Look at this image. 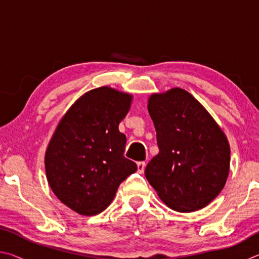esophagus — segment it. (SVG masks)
<instances>
[{
    "instance_id": "esophagus-1",
    "label": "esophagus",
    "mask_w": 259,
    "mask_h": 259,
    "mask_svg": "<svg viewBox=\"0 0 259 259\" xmlns=\"http://www.w3.org/2000/svg\"><path fill=\"white\" fill-rule=\"evenodd\" d=\"M145 165H146L145 162H138L137 168H138V172L139 174H143L144 172V170H145Z\"/></svg>"
}]
</instances>
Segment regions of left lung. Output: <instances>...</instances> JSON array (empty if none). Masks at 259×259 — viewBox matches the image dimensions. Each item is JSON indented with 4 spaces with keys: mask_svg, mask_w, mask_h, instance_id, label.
<instances>
[{
    "mask_svg": "<svg viewBox=\"0 0 259 259\" xmlns=\"http://www.w3.org/2000/svg\"><path fill=\"white\" fill-rule=\"evenodd\" d=\"M159 153L145 176L172 210L191 212L208 205L224 188L231 150L224 131L186 90L172 88L148 98Z\"/></svg>",
    "mask_w": 259,
    "mask_h": 259,
    "instance_id": "8db88e82",
    "label": "left lung"
}]
</instances>
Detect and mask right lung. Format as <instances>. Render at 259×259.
<instances>
[{"instance_id": "add662e5", "label": "right lung", "mask_w": 259, "mask_h": 259, "mask_svg": "<svg viewBox=\"0 0 259 259\" xmlns=\"http://www.w3.org/2000/svg\"><path fill=\"white\" fill-rule=\"evenodd\" d=\"M133 96L111 87L88 91L61 117L46 151L52 192L74 211L94 216L112 202L117 187L137 164L123 155L119 131Z\"/></svg>"}]
</instances>
